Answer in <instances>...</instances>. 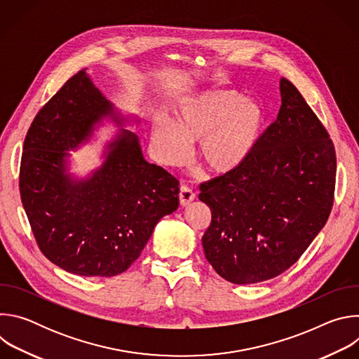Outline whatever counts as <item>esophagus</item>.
Instances as JSON below:
<instances>
[{
    "mask_svg": "<svg viewBox=\"0 0 359 359\" xmlns=\"http://www.w3.org/2000/svg\"><path fill=\"white\" fill-rule=\"evenodd\" d=\"M194 198H196V194H194V191H193L190 187H187V186H180V190H179V200H180L182 206H187V204H190Z\"/></svg>",
    "mask_w": 359,
    "mask_h": 359,
    "instance_id": "1",
    "label": "esophagus"
}]
</instances>
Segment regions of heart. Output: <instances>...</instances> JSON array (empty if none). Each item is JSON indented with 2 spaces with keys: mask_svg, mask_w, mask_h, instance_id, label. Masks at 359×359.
Returning <instances> with one entry per match:
<instances>
[{
  "mask_svg": "<svg viewBox=\"0 0 359 359\" xmlns=\"http://www.w3.org/2000/svg\"><path fill=\"white\" fill-rule=\"evenodd\" d=\"M264 112L257 102L236 90H209L184 100L173 123L153 121L151 140L158 159L168 166L183 163L190 144L200 140L201 162L216 175L238 170L257 147Z\"/></svg>",
  "mask_w": 359,
  "mask_h": 359,
  "instance_id": "1",
  "label": "heart"
}]
</instances>
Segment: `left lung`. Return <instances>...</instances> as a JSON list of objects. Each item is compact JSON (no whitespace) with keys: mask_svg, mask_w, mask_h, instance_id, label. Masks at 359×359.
<instances>
[{"mask_svg":"<svg viewBox=\"0 0 359 359\" xmlns=\"http://www.w3.org/2000/svg\"><path fill=\"white\" fill-rule=\"evenodd\" d=\"M281 108L238 170L200 184L212 210L201 243L233 284H255L290 269L325 226L337 159L328 132L298 89L280 79Z\"/></svg>","mask_w":359,"mask_h":359,"instance_id":"8db88e82","label":"left lung"}]
</instances>
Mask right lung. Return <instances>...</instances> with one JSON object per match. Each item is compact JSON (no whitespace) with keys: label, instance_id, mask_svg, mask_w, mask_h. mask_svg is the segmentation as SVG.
I'll use <instances>...</instances> for the list:
<instances>
[{"label":"right lung","instance_id":"1","mask_svg":"<svg viewBox=\"0 0 359 359\" xmlns=\"http://www.w3.org/2000/svg\"><path fill=\"white\" fill-rule=\"evenodd\" d=\"M111 118L121 129L86 178L69 172V149ZM92 82L74 75L35 116L24 142L20 193L45 257L82 277H114L139 257L155 226L179 208V182L144 161L139 137Z\"/></svg>","mask_w":359,"mask_h":359}]
</instances>
